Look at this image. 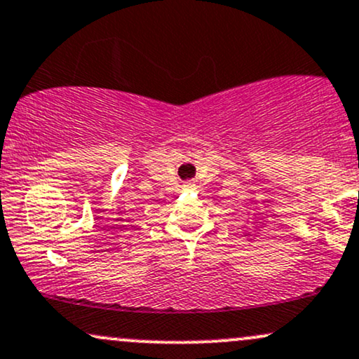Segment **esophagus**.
Returning <instances> with one entry per match:
<instances>
[{"instance_id": "1", "label": "esophagus", "mask_w": 359, "mask_h": 359, "mask_svg": "<svg viewBox=\"0 0 359 359\" xmlns=\"http://www.w3.org/2000/svg\"><path fill=\"white\" fill-rule=\"evenodd\" d=\"M185 187H187V189H189V187H194V185H192L191 182H187V184H185Z\"/></svg>"}]
</instances>
